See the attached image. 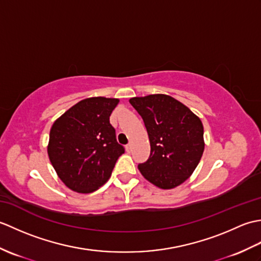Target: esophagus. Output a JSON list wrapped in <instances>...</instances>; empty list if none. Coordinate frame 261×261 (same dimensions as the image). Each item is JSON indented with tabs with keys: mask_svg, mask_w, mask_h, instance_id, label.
Instances as JSON below:
<instances>
[{
	"mask_svg": "<svg viewBox=\"0 0 261 261\" xmlns=\"http://www.w3.org/2000/svg\"><path fill=\"white\" fill-rule=\"evenodd\" d=\"M131 148H132V143H131V142H129V143H127V145H126V150H127V151H130V150H131Z\"/></svg>",
	"mask_w": 261,
	"mask_h": 261,
	"instance_id": "1",
	"label": "esophagus"
}]
</instances>
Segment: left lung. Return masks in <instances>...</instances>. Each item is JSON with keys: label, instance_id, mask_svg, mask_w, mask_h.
<instances>
[{"label": "left lung", "instance_id": "left-lung-1", "mask_svg": "<svg viewBox=\"0 0 261 261\" xmlns=\"http://www.w3.org/2000/svg\"><path fill=\"white\" fill-rule=\"evenodd\" d=\"M150 141V156L138 165L151 184L170 190L182 184L195 170L204 151L202 121L186 105L165 94L132 97Z\"/></svg>", "mask_w": 261, "mask_h": 261}]
</instances>
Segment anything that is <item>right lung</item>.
I'll return each mask as SVG.
<instances>
[{"instance_id": "1", "label": "right lung", "mask_w": 261, "mask_h": 261, "mask_svg": "<svg viewBox=\"0 0 261 261\" xmlns=\"http://www.w3.org/2000/svg\"><path fill=\"white\" fill-rule=\"evenodd\" d=\"M118 98L82 99L54 122L48 156L64 184L77 193H92L110 178L124 148L116 141L110 115Z\"/></svg>"}]
</instances>
